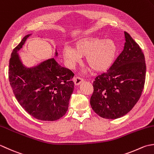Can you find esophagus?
I'll use <instances>...</instances> for the list:
<instances>
[{"mask_svg": "<svg viewBox=\"0 0 154 154\" xmlns=\"http://www.w3.org/2000/svg\"><path fill=\"white\" fill-rule=\"evenodd\" d=\"M84 81V80L82 78H81L80 77H74V84L76 86H78L79 84H80L82 82Z\"/></svg>", "mask_w": 154, "mask_h": 154, "instance_id": "esophagus-1", "label": "esophagus"}]
</instances>
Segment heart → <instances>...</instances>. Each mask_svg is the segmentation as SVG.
<instances>
[{
  "instance_id": "heart-1",
  "label": "heart",
  "mask_w": 154,
  "mask_h": 154,
  "mask_svg": "<svg viewBox=\"0 0 154 154\" xmlns=\"http://www.w3.org/2000/svg\"><path fill=\"white\" fill-rule=\"evenodd\" d=\"M118 51L117 45L111 39L97 36H85L78 40L74 48L64 46L63 58L69 67L74 68L85 56L86 63L96 72H102L110 67Z\"/></svg>"
}]
</instances>
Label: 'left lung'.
Listing matches in <instances>:
<instances>
[{"instance_id": "obj_1", "label": "left lung", "mask_w": 154, "mask_h": 154, "mask_svg": "<svg viewBox=\"0 0 154 154\" xmlns=\"http://www.w3.org/2000/svg\"><path fill=\"white\" fill-rule=\"evenodd\" d=\"M124 36L123 51L92 84L91 107L103 118L116 119L128 114L139 100L145 84L146 66L142 49L128 32Z\"/></svg>"}]
</instances>
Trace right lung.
Returning a JSON list of instances; mask_svg holds the SVG:
<instances>
[{
  "instance_id": "right-lung-1",
  "label": "right lung",
  "mask_w": 154,
  "mask_h": 154,
  "mask_svg": "<svg viewBox=\"0 0 154 154\" xmlns=\"http://www.w3.org/2000/svg\"><path fill=\"white\" fill-rule=\"evenodd\" d=\"M30 35L25 36L12 52L8 68L10 84L18 102L30 115L43 121L57 120L68 109L74 74L59 65L54 58L33 67L24 66L18 52ZM55 56H58L56 50Z\"/></svg>"
}]
</instances>
